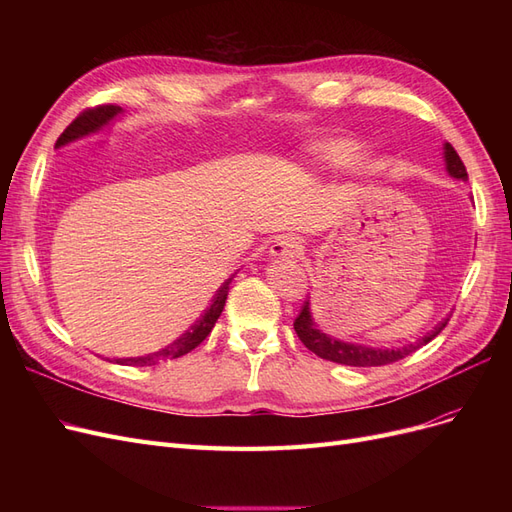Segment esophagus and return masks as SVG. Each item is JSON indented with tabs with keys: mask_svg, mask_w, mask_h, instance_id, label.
Listing matches in <instances>:
<instances>
[{
	"mask_svg": "<svg viewBox=\"0 0 512 512\" xmlns=\"http://www.w3.org/2000/svg\"><path fill=\"white\" fill-rule=\"evenodd\" d=\"M301 250H303V245H301L299 239H294V237H280L277 241H273L269 252H271V256H275V258H294V256L301 254Z\"/></svg>",
	"mask_w": 512,
	"mask_h": 512,
	"instance_id": "esophagus-1",
	"label": "esophagus"
}]
</instances>
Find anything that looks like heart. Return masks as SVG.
Here are the masks:
<instances>
[{"label": "heart", "instance_id": "obj_1", "mask_svg": "<svg viewBox=\"0 0 512 512\" xmlns=\"http://www.w3.org/2000/svg\"><path fill=\"white\" fill-rule=\"evenodd\" d=\"M316 160L329 168H346L359 160V145L348 141V138H335L316 147Z\"/></svg>", "mask_w": 512, "mask_h": 512}]
</instances>
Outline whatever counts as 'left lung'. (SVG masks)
Segmentation results:
<instances>
[{"mask_svg":"<svg viewBox=\"0 0 512 512\" xmlns=\"http://www.w3.org/2000/svg\"><path fill=\"white\" fill-rule=\"evenodd\" d=\"M444 162H446L448 175L455 179H461V181L468 179L466 166H463L461 158L457 156V151L453 149L451 143H444ZM446 322H448V318L442 320L438 327H433V331H429L425 337H421L414 344H406L401 348H371V346H363V344L342 342V339L322 333L318 324L314 322L312 307H309V299H307L301 307L297 320H294V331H297L305 348L318 354L320 359H327V361H333L339 365H350V367H378V365H389L399 359H406L408 354L429 344L433 337L440 335V331L446 327Z\"/></svg>","mask_w":512,"mask_h":512,"instance_id":"8db88e82","label":"left lung"}]
</instances>
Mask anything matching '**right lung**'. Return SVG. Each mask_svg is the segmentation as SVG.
Listing matches in <instances>:
<instances>
[{
    "mask_svg": "<svg viewBox=\"0 0 512 512\" xmlns=\"http://www.w3.org/2000/svg\"><path fill=\"white\" fill-rule=\"evenodd\" d=\"M121 106H113V104H106V106H96V108H89V111L81 113L79 117H76L70 126L64 130V134H61L57 138V145L55 147H64L68 143H74L79 141V138H85L89 134H96L100 132L104 126H108L117 115H121ZM232 282L226 280L220 290L215 292L213 297V303L205 309V314L200 316L192 327L185 331L179 339H175L173 344H168L166 348L158 350V352H151V354H145V356H132V359H115L117 363L121 365H136V367H145V365H156V363H162V361H170V359H179V356L192 352L203 339L211 333V329L215 327V322H218L222 309L226 305V297H228V286Z\"/></svg>",
    "mask_w": 512,
    "mask_h": 512,
    "instance_id": "1",
    "label": "right lung"
}]
</instances>
